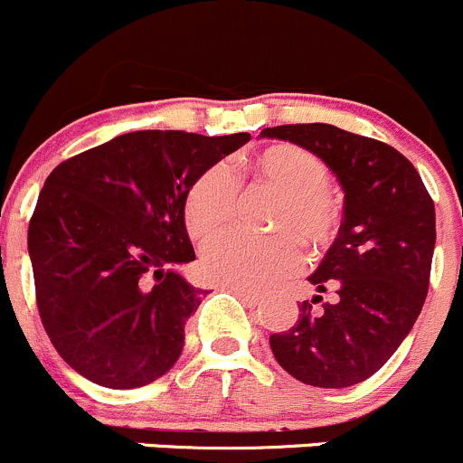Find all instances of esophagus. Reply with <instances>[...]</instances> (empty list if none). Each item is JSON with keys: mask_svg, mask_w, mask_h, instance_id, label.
<instances>
[{"mask_svg": "<svg viewBox=\"0 0 463 463\" xmlns=\"http://www.w3.org/2000/svg\"><path fill=\"white\" fill-rule=\"evenodd\" d=\"M232 292L236 297H241L242 301H245L247 306H256L260 301V297L259 295H251V292H247V290H241V288H232Z\"/></svg>", "mask_w": 463, "mask_h": 463, "instance_id": "1", "label": "esophagus"}]
</instances>
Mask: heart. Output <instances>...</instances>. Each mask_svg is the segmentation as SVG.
<instances>
[{"label":"heart","mask_w":463,"mask_h":463,"mask_svg":"<svg viewBox=\"0 0 463 463\" xmlns=\"http://www.w3.org/2000/svg\"><path fill=\"white\" fill-rule=\"evenodd\" d=\"M326 162L295 144H274L242 159L236 168L212 166L200 173L184 198V225L195 242H209L229 229L237 186L263 184L282 194L270 229L277 237L250 241L226 237L203 254L212 281L241 290H269L304 268V251L294 238L319 250L333 238L340 207L328 191Z\"/></svg>","instance_id":"1"}]
</instances>
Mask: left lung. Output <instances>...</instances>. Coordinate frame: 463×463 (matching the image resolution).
I'll use <instances>...</instances> for the list:
<instances>
[{"label":"left lung","mask_w":463,"mask_h":463,"mask_svg":"<svg viewBox=\"0 0 463 463\" xmlns=\"http://www.w3.org/2000/svg\"><path fill=\"white\" fill-rule=\"evenodd\" d=\"M260 137L315 153L345 189L340 232L310 274L335 301L317 295L299 304L295 326L269 335L272 354L306 385H358L392 358L423 308L437 241L434 203L410 159L385 141L328 123L265 128Z\"/></svg>","instance_id":"8db88e82"}]
</instances>
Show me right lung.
<instances>
[{
  "mask_svg": "<svg viewBox=\"0 0 463 463\" xmlns=\"http://www.w3.org/2000/svg\"><path fill=\"white\" fill-rule=\"evenodd\" d=\"M247 141L128 132L47 177L29 222L35 301L52 345L87 381L135 389L177 363L203 295L173 269L195 259L186 191Z\"/></svg>",
  "mask_w": 463,
  "mask_h": 463,
  "instance_id": "right-lung-1",
  "label": "right lung"
}]
</instances>
